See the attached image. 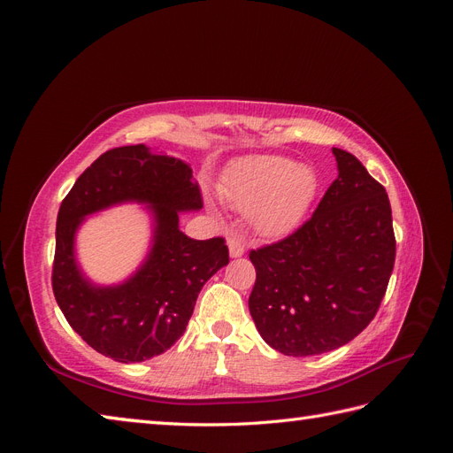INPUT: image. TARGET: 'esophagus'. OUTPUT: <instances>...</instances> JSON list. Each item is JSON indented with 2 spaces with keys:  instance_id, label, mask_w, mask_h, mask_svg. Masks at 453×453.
<instances>
[{
  "instance_id": "esophagus-1",
  "label": "esophagus",
  "mask_w": 453,
  "mask_h": 453,
  "mask_svg": "<svg viewBox=\"0 0 453 453\" xmlns=\"http://www.w3.org/2000/svg\"><path fill=\"white\" fill-rule=\"evenodd\" d=\"M228 251L232 258H238L245 253V245L240 238H228Z\"/></svg>"
}]
</instances>
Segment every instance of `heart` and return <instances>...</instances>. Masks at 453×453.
Instances as JSON below:
<instances>
[{
  "mask_svg": "<svg viewBox=\"0 0 453 453\" xmlns=\"http://www.w3.org/2000/svg\"><path fill=\"white\" fill-rule=\"evenodd\" d=\"M318 175L304 164L278 155L248 157L228 170L223 193L240 211H250L253 228L280 236L295 228L318 195Z\"/></svg>",
  "mask_w": 453,
  "mask_h": 453,
  "instance_id": "1",
  "label": "heart"
}]
</instances>
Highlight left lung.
I'll return each mask as SVG.
<instances>
[{
  "mask_svg": "<svg viewBox=\"0 0 453 453\" xmlns=\"http://www.w3.org/2000/svg\"><path fill=\"white\" fill-rule=\"evenodd\" d=\"M308 221L250 253V311L270 348L291 357L333 351L357 336L386 295L395 232L386 188L348 150Z\"/></svg>",
  "mask_w": 453,
  "mask_h": 453,
  "instance_id": "left-lung-1",
  "label": "left lung"
}]
</instances>
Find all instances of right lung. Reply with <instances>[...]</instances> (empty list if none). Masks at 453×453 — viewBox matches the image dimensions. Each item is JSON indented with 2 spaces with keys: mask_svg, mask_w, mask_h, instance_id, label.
<instances>
[{
  "mask_svg": "<svg viewBox=\"0 0 453 453\" xmlns=\"http://www.w3.org/2000/svg\"><path fill=\"white\" fill-rule=\"evenodd\" d=\"M125 201L147 203L154 215L151 251L127 282L94 286L76 265V228L87 214ZM202 205L188 164L143 143L107 150L79 175L57 219L52 291L90 348L119 363H142L181 338L203 283L228 265L223 238L193 240L180 230V213Z\"/></svg>",
  "mask_w": 453,
  "mask_h": 453,
  "instance_id": "add662e5",
  "label": "right lung"
}]
</instances>
